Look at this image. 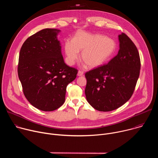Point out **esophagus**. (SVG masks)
Listing matches in <instances>:
<instances>
[{"label":"esophagus","instance_id":"esophagus-1","mask_svg":"<svg viewBox=\"0 0 158 158\" xmlns=\"http://www.w3.org/2000/svg\"><path fill=\"white\" fill-rule=\"evenodd\" d=\"M83 75H84V73H83L82 71H78V73H77V76H82Z\"/></svg>","mask_w":158,"mask_h":158}]
</instances>
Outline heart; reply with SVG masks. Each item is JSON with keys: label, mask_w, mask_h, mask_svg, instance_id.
<instances>
[{"label": "heart", "mask_w": 158, "mask_h": 158, "mask_svg": "<svg viewBox=\"0 0 158 158\" xmlns=\"http://www.w3.org/2000/svg\"><path fill=\"white\" fill-rule=\"evenodd\" d=\"M64 52L66 62L73 65L81 58L89 67L95 68L108 60L116 51V44L114 40L99 34H91L84 31H78L72 40L64 42Z\"/></svg>", "instance_id": "b5f03b06"}]
</instances>
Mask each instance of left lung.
Wrapping results in <instances>:
<instances>
[{"label": "left lung", "mask_w": 158, "mask_h": 158, "mask_svg": "<svg viewBox=\"0 0 158 158\" xmlns=\"http://www.w3.org/2000/svg\"><path fill=\"white\" fill-rule=\"evenodd\" d=\"M118 37L117 56L85 74L86 99L99 111L113 110L129 101L139 76L141 61L136 46L124 33Z\"/></svg>", "instance_id": "obj_1"}]
</instances>
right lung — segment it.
Wrapping results in <instances>:
<instances>
[{
    "mask_svg": "<svg viewBox=\"0 0 158 158\" xmlns=\"http://www.w3.org/2000/svg\"><path fill=\"white\" fill-rule=\"evenodd\" d=\"M60 30L44 29L30 36L19 53L18 76L27 101L43 111H52L65 101L66 87L77 70L65 64L57 35Z\"/></svg>",
    "mask_w": 158,
    "mask_h": 158,
    "instance_id": "1",
    "label": "right lung"
}]
</instances>
